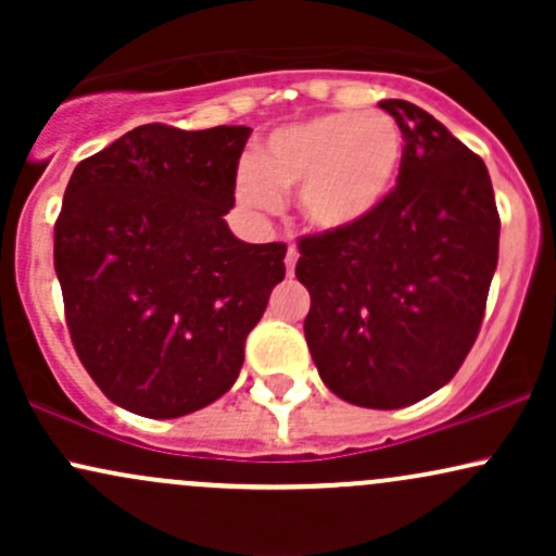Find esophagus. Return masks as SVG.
Here are the masks:
<instances>
[{
  "label": "esophagus",
  "mask_w": 556,
  "mask_h": 556,
  "mask_svg": "<svg viewBox=\"0 0 556 556\" xmlns=\"http://www.w3.org/2000/svg\"><path fill=\"white\" fill-rule=\"evenodd\" d=\"M285 264H287V274H290V277H292V274H295V264H298V251L292 245H290V251H287Z\"/></svg>",
  "instance_id": "34e87169"
}]
</instances>
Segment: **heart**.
<instances>
[{
    "mask_svg": "<svg viewBox=\"0 0 556 556\" xmlns=\"http://www.w3.org/2000/svg\"><path fill=\"white\" fill-rule=\"evenodd\" d=\"M402 130L384 112H337L274 130L251 169L238 177V198L274 212L298 190L305 225L342 235L366 225L397 182Z\"/></svg>",
    "mask_w": 556,
    "mask_h": 556,
    "instance_id": "heart-1",
    "label": "heart"
}]
</instances>
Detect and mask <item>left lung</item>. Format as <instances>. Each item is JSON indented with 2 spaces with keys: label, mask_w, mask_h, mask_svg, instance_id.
Segmentation results:
<instances>
[{
  "label": "left lung",
  "mask_w": 556,
  "mask_h": 556,
  "mask_svg": "<svg viewBox=\"0 0 556 556\" xmlns=\"http://www.w3.org/2000/svg\"><path fill=\"white\" fill-rule=\"evenodd\" d=\"M402 130L397 185L366 225L298 242L305 340L337 397L394 410L442 389L481 329L500 258L486 164L429 112L381 101Z\"/></svg>",
  "instance_id": "8db88e82"
}]
</instances>
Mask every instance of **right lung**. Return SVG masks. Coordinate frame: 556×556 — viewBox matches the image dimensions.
Segmentation results:
<instances>
[{"label":"right lung","instance_id":"right-lung-1","mask_svg":"<svg viewBox=\"0 0 556 556\" xmlns=\"http://www.w3.org/2000/svg\"><path fill=\"white\" fill-rule=\"evenodd\" d=\"M251 127L140 125L70 177L54 271L75 353L114 405L180 418L238 379L285 242L229 232Z\"/></svg>","mask_w":556,"mask_h":556}]
</instances>
